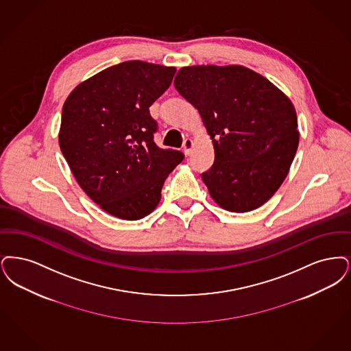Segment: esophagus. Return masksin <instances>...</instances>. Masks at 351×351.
<instances>
[{"label": "esophagus", "instance_id": "obj_1", "mask_svg": "<svg viewBox=\"0 0 351 351\" xmlns=\"http://www.w3.org/2000/svg\"><path fill=\"white\" fill-rule=\"evenodd\" d=\"M193 147H194V141H193L191 138H186V140L183 141V152H184L186 156H189V154L191 153Z\"/></svg>", "mask_w": 351, "mask_h": 351}]
</instances>
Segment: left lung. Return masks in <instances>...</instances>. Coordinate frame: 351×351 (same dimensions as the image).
<instances>
[{
    "label": "left lung",
    "instance_id": "8db88e82",
    "mask_svg": "<svg viewBox=\"0 0 351 351\" xmlns=\"http://www.w3.org/2000/svg\"><path fill=\"white\" fill-rule=\"evenodd\" d=\"M174 86L199 111L214 145L202 174L211 198L249 213L274 195L299 145L296 110L266 77L244 65L182 66Z\"/></svg>",
    "mask_w": 351,
    "mask_h": 351
}]
</instances>
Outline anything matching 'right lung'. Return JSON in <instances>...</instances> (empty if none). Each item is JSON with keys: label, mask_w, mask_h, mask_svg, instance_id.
Returning <instances> with one entry per match:
<instances>
[{"label": "right lung", "mask_w": 351, "mask_h": 351, "mask_svg": "<svg viewBox=\"0 0 351 351\" xmlns=\"http://www.w3.org/2000/svg\"><path fill=\"white\" fill-rule=\"evenodd\" d=\"M176 66L124 61L78 84L64 102L59 145L85 194L105 213L138 220L160 203L178 151L153 141V102L168 89Z\"/></svg>", "instance_id": "1"}]
</instances>
